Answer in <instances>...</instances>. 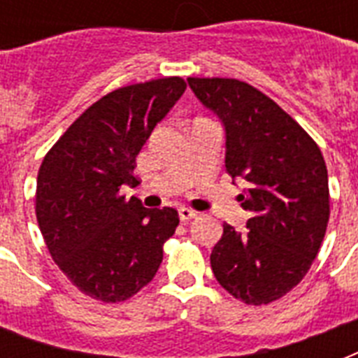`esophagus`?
Wrapping results in <instances>:
<instances>
[{
    "label": "esophagus",
    "mask_w": 358,
    "mask_h": 358,
    "mask_svg": "<svg viewBox=\"0 0 358 358\" xmlns=\"http://www.w3.org/2000/svg\"><path fill=\"white\" fill-rule=\"evenodd\" d=\"M178 215H180V221H189V219L196 217V212H193V210H189V208H180Z\"/></svg>",
    "instance_id": "obj_1"
}]
</instances>
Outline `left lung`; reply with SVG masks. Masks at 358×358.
<instances>
[{
  "label": "left lung",
  "mask_w": 358,
  "mask_h": 358,
  "mask_svg": "<svg viewBox=\"0 0 358 358\" xmlns=\"http://www.w3.org/2000/svg\"><path fill=\"white\" fill-rule=\"evenodd\" d=\"M189 89L224 129V169L243 180L247 229L224 223L210 256L217 282L247 305H267L310 269L329 221L322 150L286 111L249 83L189 78Z\"/></svg>",
  "instance_id": "8db88e82"
}]
</instances>
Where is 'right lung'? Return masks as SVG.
<instances>
[{
	"label": "right lung",
	"mask_w": 358,
	"mask_h": 358,
	"mask_svg": "<svg viewBox=\"0 0 358 358\" xmlns=\"http://www.w3.org/2000/svg\"><path fill=\"white\" fill-rule=\"evenodd\" d=\"M182 78L128 85L94 102L46 154L36 178V221L59 269L106 303L150 282L163 243L178 227L174 208L126 201L135 157L184 94Z\"/></svg>",
	"instance_id": "right-lung-1"
}]
</instances>
